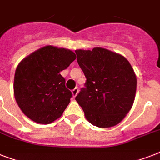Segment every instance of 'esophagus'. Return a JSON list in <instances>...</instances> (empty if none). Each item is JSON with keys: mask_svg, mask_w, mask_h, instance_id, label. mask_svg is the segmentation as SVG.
Returning <instances> with one entry per match:
<instances>
[{"mask_svg": "<svg viewBox=\"0 0 160 160\" xmlns=\"http://www.w3.org/2000/svg\"><path fill=\"white\" fill-rule=\"evenodd\" d=\"M78 92H79V88H78V87H75V89H74V90H72L73 96H74V97H75V96L77 95Z\"/></svg>", "mask_w": 160, "mask_h": 160, "instance_id": "1", "label": "esophagus"}]
</instances>
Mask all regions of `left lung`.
Instances as JSON below:
<instances>
[{
	"label": "left lung",
	"instance_id": "1",
	"mask_svg": "<svg viewBox=\"0 0 160 160\" xmlns=\"http://www.w3.org/2000/svg\"><path fill=\"white\" fill-rule=\"evenodd\" d=\"M75 54L86 78L75 100L85 118L100 128L116 125L134 103L137 80L133 68L123 55L104 48L78 50Z\"/></svg>",
	"mask_w": 160,
	"mask_h": 160
}]
</instances>
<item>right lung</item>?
<instances>
[{
	"instance_id": "right-lung-1",
	"label": "right lung",
	"mask_w": 160,
	"mask_h": 160,
	"mask_svg": "<svg viewBox=\"0 0 160 160\" xmlns=\"http://www.w3.org/2000/svg\"><path fill=\"white\" fill-rule=\"evenodd\" d=\"M73 51L48 46L39 49L18 65L14 78V95L24 114L39 124L60 118L72 93L60 75L75 60Z\"/></svg>"
}]
</instances>
